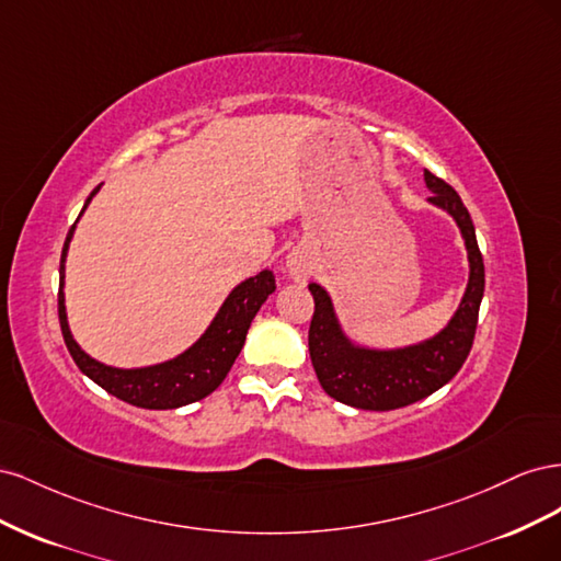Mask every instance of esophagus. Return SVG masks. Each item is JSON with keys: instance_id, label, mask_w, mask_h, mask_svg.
<instances>
[{"instance_id": "esophagus-1", "label": "esophagus", "mask_w": 561, "mask_h": 561, "mask_svg": "<svg viewBox=\"0 0 561 561\" xmlns=\"http://www.w3.org/2000/svg\"><path fill=\"white\" fill-rule=\"evenodd\" d=\"M285 268H287V274H290L293 280L301 283V280H307L311 276L313 264H311V257H309L307 252H304V250H293L290 254H287Z\"/></svg>"}]
</instances>
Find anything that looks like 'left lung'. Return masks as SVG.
Listing matches in <instances>:
<instances>
[{
    "label": "left lung",
    "instance_id": "1",
    "mask_svg": "<svg viewBox=\"0 0 561 561\" xmlns=\"http://www.w3.org/2000/svg\"><path fill=\"white\" fill-rule=\"evenodd\" d=\"M423 180L433 192L428 201L447 210L461 229L470 264L466 295L445 330L414 346L365 348L353 344L344 334L325 287L318 283L309 285L316 301L309 328V353L318 381L330 398L358 410L388 412L435 393L461 369L478 330L484 295V262L470 213L445 180L431 171H423Z\"/></svg>",
    "mask_w": 561,
    "mask_h": 561
}]
</instances>
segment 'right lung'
Returning a JSON list of instances; mask_svg holds the SVG:
<instances>
[{
	"label": "right lung",
	"instance_id": "1",
	"mask_svg": "<svg viewBox=\"0 0 561 561\" xmlns=\"http://www.w3.org/2000/svg\"><path fill=\"white\" fill-rule=\"evenodd\" d=\"M98 190L100 184L91 192L87 203H83L81 213L89 208V203L98 194ZM75 227L77 222L72 225L70 233H67L62 254H60L58 318H60L65 346L70 351L77 367L89 379H93L100 388H105L110 396L124 400L128 404L142 407V410H175V407H184L210 396L229 375L233 360L239 358L252 318L257 316L266 297L276 290L274 274H271L268 268H264L257 276L236 285L231 295L225 299L222 307H219L217 316L213 318L210 328L201 334V339L194 346L180 353L178 358L159 363V365H149V367H135V369L110 367L93 360L89 353H83L81 346L75 342L70 325H67L62 285H65V257L75 236Z\"/></svg>",
	"mask_w": 561,
	"mask_h": 561
}]
</instances>
